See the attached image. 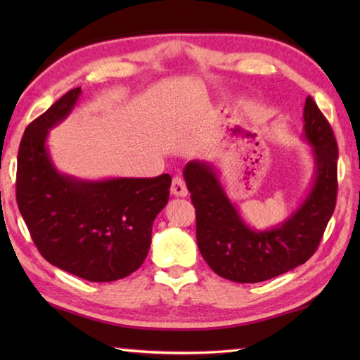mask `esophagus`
<instances>
[{
  "label": "esophagus",
  "instance_id": "obj_1",
  "mask_svg": "<svg viewBox=\"0 0 360 360\" xmlns=\"http://www.w3.org/2000/svg\"><path fill=\"white\" fill-rule=\"evenodd\" d=\"M170 192H172L173 196H181V198L187 196L188 190H187V186H186V181L182 179L181 176H174V178H173Z\"/></svg>",
  "mask_w": 360,
  "mask_h": 360
}]
</instances>
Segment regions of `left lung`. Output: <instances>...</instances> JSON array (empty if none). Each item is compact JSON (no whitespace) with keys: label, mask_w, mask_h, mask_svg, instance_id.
I'll return each instance as SVG.
<instances>
[{"label":"left lung","mask_w":360,"mask_h":360,"mask_svg":"<svg viewBox=\"0 0 360 360\" xmlns=\"http://www.w3.org/2000/svg\"><path fill=\"white\" fill-rule=\"evenodd\" d=\"M303 139L312 147L316 173L309 193L278 226L257 231L229 200L217 168L190 160L184 179L196 209V241L219 277L236 283L266 281L307 263L317 250L338 198V142L331 125L308 97Z\"/></svg>","instance_id":"left-lung-1"}]
</instances>
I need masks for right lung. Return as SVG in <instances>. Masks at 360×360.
Listing matches in <instances>:
<instances>
[{
	"label": "right lung",
	"mask_w": 360,
	"mask_h": 360,
	"mask_svg": "<svg viewBox=\"0 0 360 360\" xmlns=\"http://www.w3.org/2000/svg\"><path fill=\"white\" fill-rule=\"evenodd\" d=\"M80 94L82 88L68 91L27 125L18 150L17 202L51 264L88 281H114L147 258L153 221L168 202L172 176L85 181L60 173L46 141Z\"/></svg>",
	"instance_id": "obj_1"
}]
</instances>
